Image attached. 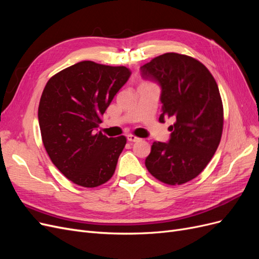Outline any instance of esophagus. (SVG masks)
I'll list each match as a JSON object with an SVG mask.
<instances>
[{
	"instance_id": "obj_1",
	"label": "esophagus",
	"mask_w": 259,
	"mask_h": 259,
	"mask_svg": "<svg viewBox=\"0 0 259 259\" xmlns=\"http://www.w3.org/2000/svg\"><path fill=\"white\" fill-rule=\"evenodd\" d=\"M140 138H138V137H136L135 135H128L127 136V140L130 143H136V142H138Z\"/></svg>"
}]
</instances>
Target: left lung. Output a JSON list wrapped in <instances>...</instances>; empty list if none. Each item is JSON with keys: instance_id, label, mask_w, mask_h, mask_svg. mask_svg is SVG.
I'll return each instance as SVG.
<instances>
[{"instance_id": "left-lung-1", "label": "left lung", "mask_w": 259, "mask_h": 259, "mask_svg": "<svg viewBox=\"0 0 259 259\" xmlns=\"http://www.w3.org/2000/svg\"><path fill=\"white\" fill-rule=\"evenodd\" d=\"M140 74L161 86L159 121L176 120L168 143L152 144L146 167L164 184L183 185L206 167L221 143L224 108L217 83L202 62L177 53L153 58Z\"/></svg>"}]
</instances>
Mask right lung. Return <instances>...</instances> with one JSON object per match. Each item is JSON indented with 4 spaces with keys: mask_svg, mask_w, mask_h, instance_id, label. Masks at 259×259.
<instances>
[{
    "mask_svg": "<svg viewBox=\"0 0 259 259\" xmlns=\"http://www.w3.org/2000/svg\"><path fill=\"white\" fill-rule=\"evenodd\" d=\"M131 73L126 67L85 60L46 83L37 112L43 145L54 165L72 183L95 188L114 174L126 138H108L96 131Z\"/></svg>",
    "mask_w": 259,
    "mask_h": 259,
    "instance_id": "obj_1",
    "label": "right lung"
}]
</instances>
